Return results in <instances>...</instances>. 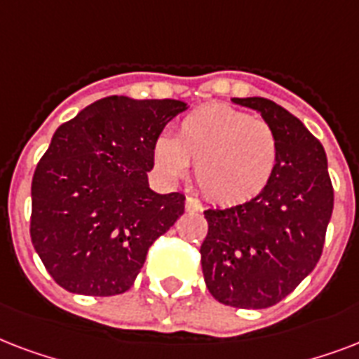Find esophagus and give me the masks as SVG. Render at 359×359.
<instances>
[{
    "label": "esophagus",
    "mask_w": 359,
    "mask_h": 359,
    "mask_svg": "<svg viewBox=\"0 0 359 359\" xmlns=\"http://www.w3.org/2000/svg\"><path fill=\"white\" fill-rule=\"evenodd\" d=\"M185 208H187V211H202L200 200L194 198V196H187V200H185Z\"/></svg>",
    "instance_id": "34e87169"
}]
</instances>
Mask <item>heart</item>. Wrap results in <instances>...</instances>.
<instances>
[{"instance_id": "heart-1", "label": "heart", "mask_w": 359, "mask_h": 359, "mask_svg": "<svg viewBox=\"0 0 359 359\" xmlns=\"http://www.w3.org/2000/svg\"><path fill=\"white\" fill-rule=\"evenodd\" d=\"M277 161L273 127L221 102L194 108L180 121L176 138L163 133L154 142V165L161 176L177 180L194 163L196 185L217 204L258 196L271 182Z\"/></svg>"}]
</instances>
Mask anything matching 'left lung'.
Returning <instances> with one entry per match:
<instances>
[{
    "mask_svg": "<svg viewBox=\"0 0 359 359\" xmlns=\"http://www.w3.org/2000/svg\"><path fill=\"white\" fill-rule=\"evenodd\" d=\"M260 112L279 138V161L262 193L205 210L202 271L213 298L240 309L279 304L315 269L333 211L326 151L296 116L264 97L232 99Z\"/></svg>",
    "mask_w": 359,
    "mask_h": 359,
    "instance_id": "obj_1",
    "label": "left lung"
}]
</instances>
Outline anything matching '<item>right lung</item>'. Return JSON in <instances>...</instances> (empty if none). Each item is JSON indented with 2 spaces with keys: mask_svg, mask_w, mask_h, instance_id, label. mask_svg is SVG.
<instances>
[{
  "mask_svg": "<svg viewBox=\"0 0 359 359\" xmlns=\"http://www.w3.org/2000/svg\"><path fill=\"white\" fill-rule=\"evenodd\" d=\"M187 104L112 95L57 127L32 182L29 234L52 279L84 296L129 290L182 193L149 189L154 142Z\"/></svg>",
  "mask_w": 359,
  "mask_h": 359,
  "instance_id": "add662e5",
  "label": "right lung"
}]
</instances>
